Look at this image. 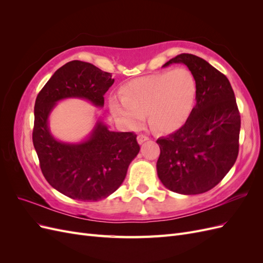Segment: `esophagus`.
Instances as JSON below:
<instances>
[{"label":"esophagus","mask_w":263,"mask_h":263,"mask_svg":"<svg viewBox=\"0 0 263 263\" xmlns=\"http://www.w3.org/2000/svg\"><path fill=\"white\" fill-rule=\"evenodd\" d=\"M148 139H149V137L146 136V135H138V136H137V141H138L139 145L144 144V142L147 141Z\"/></svg>","instance_id":"1"}]
</instances>
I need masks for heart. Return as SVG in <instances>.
Segmentation results:
<instances>
[{"mask_svg": "<svg viewBox=\"0 0 263 263\" xmlns=\"http://www.w3.org/2000/svg\"><path fill=\"white\" fill-rule=\"evenodd\" d=\"M108 99L110 113L127 128H136L146 114L153 129L170 133L184 123L196 95V80L186 68L141 77Z\"/></svg>", "mask_w": 263, "mask_h": 263, "instance_id": "heart-1", "label": "heart"}]
</instances>
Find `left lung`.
<instances>
[{"mask_svg": "<svg viewBox=\"0 0 263 263\" xmlns=\"http://www.w3.org/2000/svg\"><path fill=\"white\" fill-rule=\"evenodd\" d=\"M183 63L195 77L196 104L180 129L157 140V173L172 192H208L224 179L239 151L240 115L226 76L191 53L165 62Z\"/></svg>", "mask_w": 263, "mask_h": 263, "instance_id": "left-lung-1", "label": "left lung"}]
</instances>
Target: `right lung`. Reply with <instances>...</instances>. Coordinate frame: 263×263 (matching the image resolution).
I'll use <instances>...</instances> for the list:
<instances>
[{"instance_id": "obj_1", "label": "right lung", "mask_w": 263, "mask_h": 263, "mask_svg": "<svg viewBox=\"0 0 263 263\" xmlns=\"http://www.w3.org/2000/svg\"><path fill=\"white\" fill-rule=\"evenodd\" d=\"M114 79L92 63L73 60L59 68L35 102L33 144L45 179L60 193L83 202H97L121 186L127 169L139 153L137 135L110 132L101 119L86 139L63 142L49 128L57 102L82 99L103 107Z\"/></svg>"}]
</instances>
